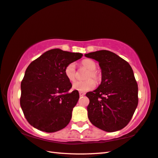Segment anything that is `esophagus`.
<instances>
[{
  "label": "esophagus",
  "mask_w": 158,
  "mask_h": 158,
  "mask_svg": "<svg viewBox=\"0 0 158 158\" xmlns=\"http://www.w3.org/2000/svg\"><path fill=\"white\" fill-rule=\"evenodd\" d=\"M79 95H80V97L84 96L85 95V93H82V92H79Z\"/></svg>",
  "instance_id": "1"
}]
</instances>
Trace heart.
Listing matches in <instances>:
<instances>
[{
  "mask_svg": "<svg viewBox=\"0 0 158 158\" xmlns=\"http://www.w3.org/2000/svg\"><path fill=\"white\" fill-rule=\"evenodd\" d=\"M81 66L86 68L89 71L85 77V81H75L73 84V88L74 90H77L82 93H85L92 90L95 87V81H98L100 79L99 73L96 71L97 64L96 63L91 59H84L81 63ZM65 74L68 80L70 81H74L76 78V66L74 63L68 64L65 69Z\"/></svg>",
  "mask_w": 158,
  "mask_h": 158,
  "instance_id": "1",
  "label": "heart"
}]
</instances>
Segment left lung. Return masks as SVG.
Masks as SVG:
<instances>
[{"label": "left lung", "instance_id": "8db88e82", "mask_svg": "<svg viewBox=\"0 0 158 158\" xmlns=\"http://www.w3.org/2000/svg\"><path fill=\"white\" fill-rule=\"evenodd\" d=\"M85 56L99 62L102 82L88 92V117L96 127L117 131L130 122L138 104V87L133 69L127 61L108 50H99Z\"/></svg>", "mask_w": 158, "mask_h": 158}]
</instances>
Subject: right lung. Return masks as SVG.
Here are the masks:
<instances>
[{
    "mask_svg": "<svg viewBox=\"0 0 158 158\" xmlns=\"http://www.w3.org/2000/svg\"><path fill=\"white\" fill-rule=\"evenodd\" d=\"M81 53L52 49L28 65L21 84L20 104L25 118L38 130L53 133L69 124L79 98L65 74L68 64L81 58Z\"/></svg>",
    "mask_w": 158,
    "mask_h": 158,
    "instance_id": "obj_1",
    "label": "right lung"
}]
</instances>
